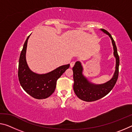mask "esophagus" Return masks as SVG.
Returning a JSON list of instances; mask_svg holds the SVG:
<instances>
[{
	"label": "esophagus",
	"instance_id": "34e87169",
	"mask_svg": "<svg viewBox=\"0 0 132 132\" xmlns=\"http://www.w3.org/2000/svg\"><path fill=\"white\" fill-rule=\"evenodd\" d=\"M75 64V62H71L70 63V67L71 68H73V66H74V64Z\"/></svg>",
	"mask_w": 132,
	"mask_h": 132
}]
</instances>
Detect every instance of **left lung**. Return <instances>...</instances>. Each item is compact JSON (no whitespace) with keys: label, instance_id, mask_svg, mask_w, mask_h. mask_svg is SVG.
<instances>
[{"label":"left lung","instance_id":"left-lung-1","mask_svg":"<svg viewBox=\"0 0 132 132\" xmlns=\"http://www.w3.org/2000/svg\"><path fill=\"white\" fill-rule=\"evenodd\" d=\"M110 37L113 48V55L116 59L115 70L112 77L110 80L101 84H96L90 82L84 76L82 71V68L81 62L77 61L75 63L73 68V90L76 95L82 101L91 102L97 101L104 97L110 92L117 82L119 74V57L118 54L117 48L115 42L112 37L111 35L104 29H100Z\"/></svg>","mask_w":132,"mask_h":132}]
</instances>
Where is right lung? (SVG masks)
Segmentation results:
<instances>
[{
  "mask_svg": "<svg viewBox=\"0 0 132 132\" xmlns=\"http://www.w3.org/2000/svg\"><path fill=\"white\" fill-rule=\"evenodd\" d=\"M27 37L20 56L18 76L20 83L26 92L36 99H45L55 91L57 80L61 76L70 64L58 67L55 70L45 74H38L29 68L26 61Z\"/></svg>",
  "mask_w": 132,
  "mask_h": 132,
  "instance_id": "1",
  "label": "right lung"
}]
</instances>
